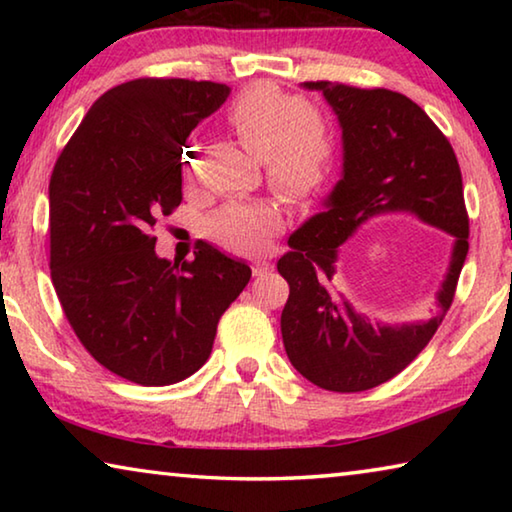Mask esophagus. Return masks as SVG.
I'll list each match as a JSON object with an SVG mask.
<instances>
[{
	"instance_id": "obj_1",
	"label": "esophagus",
	"mask_w": 512,
	"mask_h": 512,
	"mask_svg": "<svg viewBox=\"0 0 512 512\" xmlns=\"http://www.w3.org/2000/svg\"><path fill=\"white\" fill-rule=\"evenodd\" d=\"M271 262H268V259H255L253 262V273L255 275H264V273H268L271 271Z\"/></svg>"
}]
</instances>
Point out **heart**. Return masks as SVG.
<instances>
[{"instance_id": "b5f03b06", "label": "heart", "mask_w": 512, "mask_h": 512, "mask_svg": "<svg viewBox=\"0 0 512 512\" xmlns=\"http://www.w3.org/2000/svg\"><path fill=\"white\" fill-rule=\"evenodd\" d=\"M228 124L264 160L266 178L287 201L316 194L332 171L336 140L316 108L302 106L280 88L257 83L228 108ZM198 146L183 149V173L192 176ZM282 230V214L268 201H230L207 219V235L232 253H259Z\"/></svg>"}]
</instances>
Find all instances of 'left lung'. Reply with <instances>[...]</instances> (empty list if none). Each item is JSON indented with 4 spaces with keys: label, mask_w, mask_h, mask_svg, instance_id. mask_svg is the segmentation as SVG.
<instances>
[{
    "label": "left lung",
    "mask_w": 512,
    "mask_h": 512,
    "mask_svg": "<svg viewBox=\"0 0 512 512\" xmlns=\"http://www.w3.org/2000/svg\"><path fill=\"white\" fill-rule=\"evenodd\" d=\"M323 92L341 126V180L323 212L289 237L277 262L289 282L282 309V341L291 366L311 384L334 393H359L393 379L418 357L443 323L467 257L461 167L452 144L418 103L393 90H361L343 83H302ZM381 213H413L453 239L439 311L427 321L372 326L333 289L338 250L363 222Z\"/></svg>",
    "instance_id": "1"
}]
</instances>
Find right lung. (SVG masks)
Returning <instances> with one entry per match:
<instances>
[{"mask_svg":"<svg viewBox=\"0 0 512 512\" xmlns=\"http://www.w3.org/2000/svg\"><path fill=\"white\" fill-rule=\"evenodd\" d=\"M230 88L137 79L92 103L49 180L51 282L94 359L142 386L203 366L223 311L250 280L244 259L201 241L194 262L155 255L151 228L183 201V146Z\"/></svg>","mask_w":512,"mask_h":512,"instance_id":"obj_1","label":"right lung"}]
</instances>
